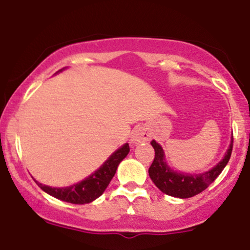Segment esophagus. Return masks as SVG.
Wrapping results in <instances>:
<instances>
[{"mask_svg": "<svg viewBox=\"0 0 250 250\" xmlns=\"http://www.w3.org/2000/svg\"><path fill=\"white\" fill-rule=\"evenodd\" d=\"M148 132L146 128L143 127V125H140V127H136L134 130H132L130 142L132 144H140L143 143V142H146L148 140Z\"/></svg>", "mask_w": 250, "mask_h": 250, "instance_id": "obj_1", "label": "esophagus"}]
</instances>
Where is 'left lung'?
<instances>
[{
  "instance_id": "left-lung-1",
  "label": "left lung",
  "mask_w": 250,
  "mask_h": 250,
  "mask_svg": "<svg viewBox=\"0 0 250 250\" xmlns=\"http://www.w3.org/2000/svg\"><path fill=\"white\" fill-rule=\"evenodd\" d=\"M154 148V159L152 165L148 168V175L154 185L164 194L179 198H189L205 190L218 175L223 172L229 163L233 148V136L225 156L216 166L200 174H189L178 170H173L165 160V152L162 145L156 141L151 142Z\"/></svg>"
}]
</instances>
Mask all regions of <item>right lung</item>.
<instances>
[{"instance_id": "1", "label": "right lung", "mask_w": 250, "mask_h": 250, "mask_svg": "<svg viewBox=\"0 0 250 250\" xmlns=\"http://www.w3.org/2000/svg\"><path fill=\"white\" fill-rule=\"evenodd\" d=\"M129 151H130V148H129L128 143L122 145L115 152L110 154L108 159L96 172L87 176L86 179L82 180L81 182L70 186V187L54 188L42 185V183L38 182L37 180H34V181L43 191L53 196V197L58 198V200L72 204L91 203L103 195L107 186L109 185L110 180L115 175L119 164L128 156Z\"/></svg>"}]
</instances>
